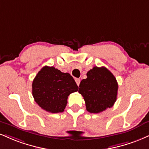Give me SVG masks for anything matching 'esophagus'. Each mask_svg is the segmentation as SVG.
<instances>
[{
	"instance_id": "esophagus-1",
	"label": "esophagus",
	"mask_w": 149,
	"mask_h": 149,
	"mask_svg": "<svg viewBox=\"0 0 149 149\" xmlns=\"http://www.w3.org/2000/svg\"><path fill=\"white\" fill-rule=\"evenodd\" d=\"M76 84L77 85H78V86H79V85H80V80L79 79V78H76Z\"/></svg>"
}]
</instances>
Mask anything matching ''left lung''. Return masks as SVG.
<instances>
[{"mask_svg": "<svg viewBox=\"0 0 149 149\" xmlns=\"http://www.w3.org/2000/svg\"><path fill=\"white\" fill-rule=\"evenodd\" d=\"M82 80L78 92L83 96L86 109L91 113H99L114 105L116 101L118 83L107 68L94 67Z\"/></svg>", "mask_w": 149, "mask_h": 149, "instance_id": "8db88e82", "label": "left lung"}]
</instances>
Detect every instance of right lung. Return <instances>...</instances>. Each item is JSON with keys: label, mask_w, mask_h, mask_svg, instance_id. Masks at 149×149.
Returning <instances> with one entry per match:
<instances>
[{"label": "right lung", "mask_w": 149, "mask_h": 149, "mask_svg": "<svg viewBox=\"0 0 149 149\" xmlns=\"http://www.w3.org/2000/svg\"><path fill=\"white\" fill-rule=\"evenodd\" d=\"M32 87L35 101L43 110L51 113L64 112L68 96L78 90V85L69 73L48 66L39 71Z\"/></svg>", "instance_id": "add662e5"}]
</instances>
